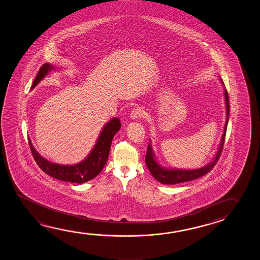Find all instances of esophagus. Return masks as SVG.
Here are the masks:
<instances>
[{"mask_svg": "<svg viewBox=\"0 0 260 260\" xmlns=\"http://www.w3.org/2000/svg\"><path fill=\"white\" fill-rule=\"evenodd\" d=\"M144 115H145V113H144V111L142 110L141 108H139V107H136V108H134L132 112H131V114H130V117L132 119H136V120H137V119L144 117Z\"/></svg>", "mask_w": 260, "mask_h": 260, "instance_id": "34e87169", "label": "esophagus"}]
</instances>
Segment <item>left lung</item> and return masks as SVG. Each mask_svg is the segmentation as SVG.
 <instances>
[{"instance_id": "left-lung-1", "label": "left lung", "mask_w": 260, "mask_h": 260, "mask_svg": "<svg viewBox=\"0 0 260 260\" xmlns=\"http://www.w3.org/2000/svg\"><path fill=\"white\" fill-rule=\"evenodd\" d=\"M222 84H224L223 81L221 80ZM224 100H225V108H226V121L224 123V134L222 136L220 145L218 151L216 152V156L213 160V162L208 164L206 167L194 170H182V169H166L159 166L158 163L154 159V153L152 150V146L148 144L147 146V152L145 155V164L147 168L149 169L150 173L152 176H154L156 180L159 181L164 185H175V184H179V183H184V182H188V181L198 179L201 176H205L208 172L211 171L212 168L215 167V165L217 163L218 159L220 157L223 146H224V138H225V133H226V127H228V123H229V93L226 89H224Z\"/></svg>"}]
</instances>
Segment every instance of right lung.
Segmentation results:
<instances>
[{
  "instance_id": "obj_1",
  "label": "right lung",
  "mask_w": 260,
  "mask_h": 260,
  "mask_svg": "<svg viewBox=\"0 0 260 260\" xmlns=\"http://www.w3.org/2000/svg\"><path fill=\"white\" fill-rule=\"evenodd\" d=\"M53 69V66L49 64L48 62L43 64L32 83L31 89L35 88V86L39 84L40 81L44 79V76L48 75L49 72ZM120 128L121 123L118 118H113L109 121L105 125V127L103 128L96 144L88 156L84 161L74 166H62L58 164L51 163L50 161L40 155L39 153L35 149L30 138H28V143L36 164L44 173H46L50 176H53V178H56L58 180L82 184L94 178L103 170L109 156L113 138L115 134L120 130Z\"/></svg>"
}]
</instances>
